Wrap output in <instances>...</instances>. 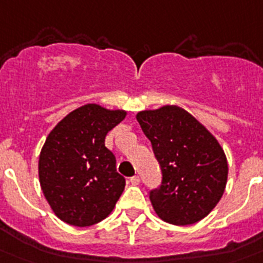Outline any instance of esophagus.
I'll return each instance as SVG.
<instances>
[{"label": "esophagus", "mask_w": 263, "mask_h": 263, "mask_svg": "<svg viewBox=\"0 0 263 263\" xmlns=\"http://www.w3.org/2000/svg\"><path fill=\"white\" fill-rule=\"evenodd\" d=\"M130 183L133 184V185H138V184H140V177H138V176L130 177Z\"/></svg>", "instance_id": "1"}]
</instances>
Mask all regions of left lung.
Listing matches in <instances>:
<instances>
[{"mask_svg":"<svg viewBox=\"0 0 263 263\" xmlns=\"http://www.w3.org/2000/svg\"><path fill=\"white\" fill-rule=\"evenodd\" d=\"M137 121L161 168V185L149 195L156 214L176 226L205 218L223 196L229 175L218 140L179 106L140 111Z\"/></svg>","mask_w":263,"mask_h":263,"instance_id":"obj_1","label":"left lung"}]
</instances>
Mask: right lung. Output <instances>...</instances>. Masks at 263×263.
I'll return each mask as SVG.
<instances>
[{
  "mask_svg": "<svg viewBox=\"0 0 263 263\" xmlns=\"http://www.w3.org/2000/svg\"><path fill=\"white\" fill-rule=\"evenodd\" d=\"M126 111L88 103L53 127L39 158L45 199L60 220L87 227L107 218L125 190L105 138Z\"/></svg>",
  "mask_w": 263,
  "mask_h": 263,
  "instance_id": "right-lung-1",
  "label": "right lung"
}]
</instances>
